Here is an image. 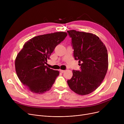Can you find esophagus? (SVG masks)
I'll list each match as a JSON object with an SVG mask.
<instances>
[{
    "label": "esophagus",
    "instance_id": "esophagus-1",
    "mask_svg": "<svg viewBox=\"0 0 124 124\" xmlns=\"http://www.w3.org/2000/svg\"><path fill=\"white\" fill-rule=\"evenodd\" d=\"M60 72H61V73H64V72H65V70H60Z\"/></svg>",
    "mask_w": 124,
    "mask_h": 124
}]
</instances>
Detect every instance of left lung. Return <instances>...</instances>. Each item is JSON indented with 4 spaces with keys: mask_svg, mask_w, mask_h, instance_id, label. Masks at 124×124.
I'll return each mask as SVG.
<instances>
[{
    "mask_svg": "<svg viewBox=\"0 0 124 124\" xmlns=\"http://www.w3.org/2000/svg\"><path fill=\"white\" fill-rule=\"evenodd\" d=\"M75 59L79 60L80 71L73 70L67 80L70 88L79 95L93 92L102 83L108 69L107 48L100 38L89 32L70 30Z\"/></svg>",
    "mask_w": 124,
    "mask_h": 124,
    "instance_id": "1",
    "label": "left lung"
}]
</instances>
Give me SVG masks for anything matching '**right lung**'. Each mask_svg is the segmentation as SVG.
<instances>
[{"mask_svg": "<svg viewBox=\"0 0 124 124\" xmlns=\"http://www.w3.org/2000/svg\"><path fill=\"white\" fill-rule=\"evenodd\" d=\"M67 36L66 32L61 31L35 37L26 42L18 53L15 60L16 74L31 92L41 94L50 90L59 72L45 64Z\"/></svg>", "mask_w": 124, "mask_h": 124, "instance_id": "right-lung-1", "label": "right lung"}]
</instances>
